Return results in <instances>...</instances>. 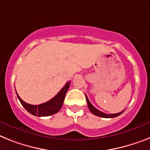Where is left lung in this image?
<instances>
[{"label": "left lung", "mask_w": 150, "mask_h": 150, "mask_svg": "<svg viewBox=\"0 0 150 150\" xmlns=\"http://www.w3.org/2000/svg\"><path fill=\"white\" fill-rule=\"evenodd\" d=\"M86 100H87V103H88V108H89V110H90V111L93 114L98 116V117H104V118H113V117H117V116L120 115L122 113H124V110H123V111L120 112V113H117V114H105V113H104V112L100 111V110H98L97 108H94L92 104H91V103L89 101V100H88V98L87 95H86Z\"/></svg>", "instance_id": "1"}]
</instances>
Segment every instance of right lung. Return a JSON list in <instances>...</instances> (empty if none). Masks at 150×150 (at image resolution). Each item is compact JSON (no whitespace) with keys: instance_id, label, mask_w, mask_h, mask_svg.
I'll return each instance as SVG.
<instances>
[{"instance_id":"add662e5","label":"right lung","mask_w":150,"mask_h":150,"mask_svg":"<svg viewBox=\"0 0 150 150\" xmlns=\"http://www.w3.org/2000/svg\"><path fill=\"white\" fill-rule=\"evenodd\" d=\"M69 86H70V82L69 81L53 98H52L47 102L39 104V105H32V104H27L20 98L17 93V95L23 107L30 114L34 116H38V117H47V116L56 114L57 112L59 111L63 104L65 94L67 92Z\"/></svg>"}]
</instances>
